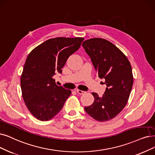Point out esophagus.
Returning <instances> with one entry per match:
<instances>
[{
  "label": "esophagus",
  "mask_w": 155,
  "mask_h": 155,
  "mask_svg": "<svg viewBox=\"0 0 155 155\" xmlns=\"http://www.w3.org/2000/svg\"><path fill=\"white\" fill-rule=\"evenodd\" d=\"M76 91L78 92V94H79V95H83V94H85L86 93L84 91H82V90H76Z\"/></svg>",
  "instance_id": "1"
}]
</instances>
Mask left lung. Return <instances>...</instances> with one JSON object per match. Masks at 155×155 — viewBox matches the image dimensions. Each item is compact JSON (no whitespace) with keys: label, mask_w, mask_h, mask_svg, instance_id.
Here are the masks:
<instances>
[{"label":"left lung","mask_w":155,"mask_h":155,"mask_svg":"<svg viewBox=\"0 0 155 155\" xmlns=\"http://www.w3.org/2000/svg\"><path fill=\"white\" fill-rule=\"evenodd\" d=\"M83 47L98 77L107 86L102 97L93 92L94 102L84 110L98 121L114 118L126 106L133 86L132 67L127 57L112 42L101 38L84 41Z\"/></svg>","instance_id":"8db88e82"}]
</instances>
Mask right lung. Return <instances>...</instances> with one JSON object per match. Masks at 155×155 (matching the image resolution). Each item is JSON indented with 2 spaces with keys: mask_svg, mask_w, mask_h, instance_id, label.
Segmentation results:
<instances>
[{
  "mask_svg": "<svg viewBox=\"0 0 155 155\" xmlns=\"http://www.w3.org/2000/svg\"><path fill=\"white\" fill-rule=\"evenodd\" d=\"M83 38L48 39L31 51L21 76L22 96L28 110L35 118L48 121L57 115L71 94L58 86L53 76L71 55L80 48Z\"/></svg>",
  "mask_w": 155,
  "mask_h": 155,
  "instance_id": "1",
  "label": "right lung"
}]
</instances>
